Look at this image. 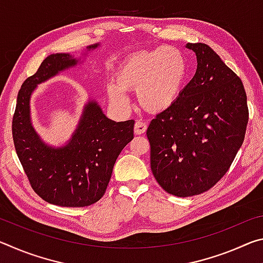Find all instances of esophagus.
Masks as SVG:
<instances>
[{"label":"esophagus","instance_id":"1","mask_svg":"<svg viewBox=\"0 0 263 263\" xmlns=\"http://www.w3.org/2000/svg\"><path fill=\"white\" fill-rule=\"evenodd\" d=\"M146 130H147V124L145 122L137 121L135 124V133L136 135H142Z\"/></svg>","mask_w":263,"mask_h":263}]
</instances>
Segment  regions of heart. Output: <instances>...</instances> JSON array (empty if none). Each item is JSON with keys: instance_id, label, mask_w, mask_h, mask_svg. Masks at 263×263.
Masks as SVG:
<instances>
[{"instance_id": "heart-1", "label": "heart", "mask_w": 263, "mask_h": 263, "mask_svg": "<svg viewBox=\"0 0 263 263\" xmlns=\"http://www.w3.org/2000/svg\"><path fill=\"white\" fill-rule=\"evenodd\" d=\"M188 66L184 55L173 46L137 52L124 60L108 84V94L116 108L130 106L126 90H137L141 108L162 112L174 105L183 89Z\"/></svg>"}]
</instances>
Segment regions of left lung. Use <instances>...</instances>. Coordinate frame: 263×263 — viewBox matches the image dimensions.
I'll use <instances>...</instances> for the list:
<instances>
[{
  "label": "left lung",
  "mask_w": 263,
  "mask_h": 263,
  "mask_svg": "<svg viewBox=\"0 0 263 263\" xmlns=\"http://www.w3.org/2000/svg\"><path fill=\"white\" fill-rule=\"evenodd\" d=\"M186 47L197 58L194 78L146 132L155 180L177 197L208 191L226 174L248 123L247 96L238 75L206 44Z\"/></svg>",
  "instance_id": "left-lung-1"
}]
</instances>
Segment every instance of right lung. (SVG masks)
Here are the masks:
<instances>
[{
	"instance_id": "add662e5",
	"label": "right lung",
	"mask_w": 263,
	"mask_h": 263,
	"mask_svg": "<svg viewBox=\"0 0 263 263\" xmlns=\"http://www.w3.org/2000/svg\"><path fill=\"white\" fill-rule=\"evenodd\" d=\"M99 46H87V51ZM79 61L69 53L48 55L22 84L12 118L16 153L34 193L44 201L67 208L88 206L103 197L114 164L133 139L135 126L133 119L111 121L97 102L89 100L67 144L53 147L42 140L31 122V95L38 84Z\"/></svg>"
}]
</instances>
